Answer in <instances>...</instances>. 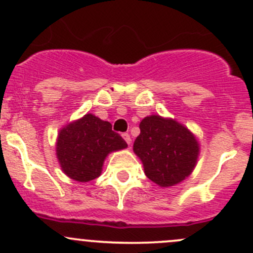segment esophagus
I'll list each match as a JSON object with an SVG mask.
<instances>
[{
  "instance_id": "esophagus-1",
  "label": "esophagus",
  "mask_w": 253,
  "mask_h": 253,
  "mask_svg": "<svg viewBox=\"0 0 253 253\" xmlns=\"http://www.w3.org/2000/svg\"><path fill=\"white\" fill-rule=\"evenodd\" d=\"M122 138H124L125 140H126L127 144H131V137H129L128 133H122Z\"/></svg>"
}]
</instances>
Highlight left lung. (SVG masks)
Listing matches in <instances>:
<instances>
[{
    "label": "left lung",
    "instance_id": "left-lung-1",
    "mask_svg": "<svg viewBox=\"0 0 253 253\" xmlns=\"http://www.w3.org/2000/svg\"><path fill=\"white\" fill-rule=\"evenodd\" d=\"M133 151L144 173L161 188L173 187L194 171L200 144L191 131L173 119L150 115L139 124Z\"/></svg>",
    "mask_w": 253,
    "mask_h": 253
}]
</instances>
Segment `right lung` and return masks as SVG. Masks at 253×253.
I'll return each mask as SVG.
<instances>
[{"label": "right lung", "mask_w": 253, "mask_h": 253, "mask_svg": "<svg viewBox=\"0 0 253 253\" xmlns=\"http://www.w3.org/2000/svg\"><path fill=\"white\" fill-rule=\"evenodd\" d=\"M127 148L111 124L93 114L62 127L55 143V154L62 171L76 182L86 183L102 174L106 156Z\"/></svg>", "instance_id": "add662e5"}]
</instances>
